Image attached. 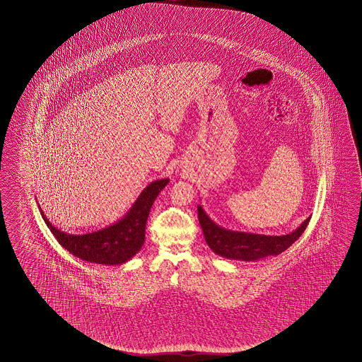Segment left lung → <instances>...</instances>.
Returning a JSON list of instances; mask_svg holds the SVG:
<instances>
[{
    "label": "left lung",
    "instance_id": "obj_1",
    "mask_svg": "<svg viewBox=\"0 0 362 362\" xmlns=\"http://www.w3.org/2000/svg\"><path fill=\"white\" fill-rule=\"evenodd\" d=\"M198 219L206 243L214 254L228 260L257 261L267 256L279 255L291 247L302 236L310 217L305 219L296 231L281 236L227 230L214 222L201 204H198Z\"/></svg>",
    "mask_w": 362,
    "mask_h": 362
}]
</instances>
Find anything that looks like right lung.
Masks as SVG:
<instances>
[{"label":"right lung","instance_id":"obj_1","mask_svg":"<svg viewBox=\"0 0 362 362\" xmlns=\"http://www.w3.org/2000/svg\"><path fill=\"white\" fill-rule=\"evenodd\" d=\"M168 183L169 178L151 182L137 197L132 207L122 218L102 230L83 235H71L60 231L47 218L40 206L39 209L54 238L71 255L93 264L121 265L131 260L143 247L150 209L156 197Z\"/></svg>","mask_w":362,"mask_h":362}]
</instances>
